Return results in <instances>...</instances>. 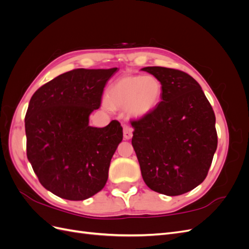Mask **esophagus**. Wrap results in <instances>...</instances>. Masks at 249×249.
<instances>
[{"label":"esophagus","instance_id":"34e87169","mask_svg":"<svg viewBox=\"0 0 249 249\" xmlns=\"http://www.w3.org/2000/svg\"><path fill=\"white\" fill-rule=\"evenodd\" d=\"M133 136V129L127 124L124 125V139H130Z\"/></svg>","mask_w":249,"mask_h":249}]
</instances>
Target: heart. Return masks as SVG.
Segmentation results:
<instances>
[{
    "label": "heart",
    "mask_w": 249,
    "mask_h": 249,
    "mask_svg": "<svg viewBox=\"0 0 249 249\" xmlns=\"http://www.w3.org/2000/svg\"><path fill=\"white\" fill-rule=\"evenodd\" d=\"M163 87L159 79L154 76H125L116 80L109 87L108 101L104 107L107 110L126 108L134 117H143L159 105Z\"/></svg>",
    "instance_id": "1"
}]
</instances>
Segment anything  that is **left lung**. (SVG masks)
I'll return each instance as SVG.
<instances>
[{
    "label": "left lung",
    "instance_id": "left-lung-1",
    "mask_svg": "<svg viewBox=\"0 0 249 249\" xmlns=\"http://www.w3.org/2000/svg\"><path fill=\"white\" fill-rule=\"evenodd\" d=\"M159 79V105L132 120V145L144 183L168 195L189 192L203 182L217 148L215 114L198 83L189 74L161 66L141 70Z\"/></svg>",
    "mask_w": 249,
    "mask_h": 249
}]
</instances>
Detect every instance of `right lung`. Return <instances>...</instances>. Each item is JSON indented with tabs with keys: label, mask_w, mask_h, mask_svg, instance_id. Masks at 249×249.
Instances as JSON below:
<instances>
[{
	"label": "right lung",
	"mask_w": 249,
	"mask_h": 249,
	"mask_svg": "<svg viewBox=\"0 0 249 249\" xmlns=\"http://www.w3.org/2000/svg\"><path fill=\"white\" fill-rule=\"evenodd\" d=\"M117 67L78 69L36 90L25 117L27 157L40 184L57 196L84 200L105 187L110 162L123 140L117 120L89 125L104 87Z\"/></svg>",
	"instance_id": "obj_1"
}]
</instances>
